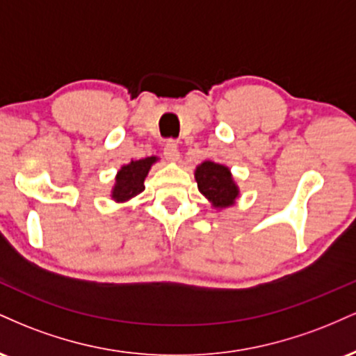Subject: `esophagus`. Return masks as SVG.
<instances>
[{
  "label": "esophagus",
  "instance_id": "obj_1",
  "mask_svg": "<svg viewBox=\"0 0 356 356\" xmlns=\"http://www.w3.org/2000/svg\"><path fill=\"white\" fill-rule=\"evenodd\" d=\"M164 155L167 161H177L179 159V145L174 138L167 140V144L164 147Z\"/></svg>",
  "mask_w": 356,
  "mask_h": 356
}]
</instances>
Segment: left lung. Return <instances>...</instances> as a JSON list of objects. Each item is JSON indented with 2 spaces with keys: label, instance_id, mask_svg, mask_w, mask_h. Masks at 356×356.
<instances>
[{
  "label": "left lung",
  "instance_id": "8db88e82",
  "mask_svg": "<svg viewBox=\"0 0 356 356\" xmlns=\"http://www.w3.org/2000/svg\"><path fill=\"white\" fill-rule=\"evenodd\" d=\"M195 181L201 194L206 195L216 207L231 206L239 194L238 187L232 182L229 169L214 162H202L195 169Z\"/></svg>",
  "mask_w": 356,
  "mask_h": 356
}]
</instances>
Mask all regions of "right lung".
Listing matches in <instances>:
<instances>
[{"instance_id":"1","label":"right lung","mask_w":356,"mask_h":356,"mask_svg":"<svg viewBox=\"0 0 356 356\" xmlns=\"http://www.w3.org/2000/svg\"><path fill=\"white\" fill-rule=\"evenodd\" d=\"M155 161H157L155 157H147L142 159V161H132L129 165L122 167L117 174V182L115 187H113L112 197L117 202H124L140 194L145 189V175L149 174L150 165Z\"/></svg>"}]
</instances>
